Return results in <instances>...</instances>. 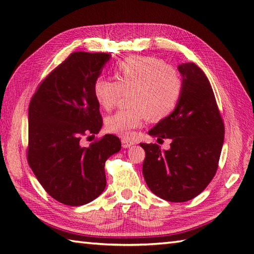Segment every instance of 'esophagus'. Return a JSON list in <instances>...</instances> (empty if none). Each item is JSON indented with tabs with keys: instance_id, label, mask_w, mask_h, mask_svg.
<instances>
[{
	"instance_id": "esophagus-1",
	"label": "esophagus",
	"mask_w": 254,
	"mask_h": 254,
	"mask_svg": "<svg viewBox=\"0 0 254 254\" xmlns=\"http://www.w3.org/2000/svg\"><path fill=\"white\" fill-rule=\"evenodd\" d=\"M121 143H122V147H123V148L130 147L131 145L134 144L133 141H131V139H127V138H122V139H121Z\"/></svg>"
}]
</instances>
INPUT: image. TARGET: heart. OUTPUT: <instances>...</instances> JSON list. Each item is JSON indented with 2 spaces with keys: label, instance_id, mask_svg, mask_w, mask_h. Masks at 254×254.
<instances>
[{
  "label": "heart",
  "instance_id": "obj_1",
  "mask_svg": "<svg viewBox=\"0 0 254 254\" xmlns=\"http://www.w3.org/2000/svg\"><path fill=\"white\" fill-rule=\"evenodd\" d=\"M117 80L98 77L94 95L99 106L111 110L118 104L122 90L127 91L131 107L107 118L106 130L122 138L133 135L145 119L157 122L168 117L179 101L183 79L178 68L155 57H131L115 68Z\"/></svg>",
  "mask_w": 254,
  "mask_h": 254
}]
</instances>
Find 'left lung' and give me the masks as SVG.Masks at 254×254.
Instances as JSON below:
<instances>
[{
    "mask_svg": "<svg viewBox=\"0 0 254 254\" xmlns=\"http://www.w3.org/2000/svg\"><path fill=\"white\" fill-rule=\"evenodd\" d=\"M182 93L176 109L148 133L171 138L170 149L157 144L139 145L145 150L143 175L156 195L169 202H186L197 196L218 168L225 126L212 86L194 63L178 66Z\"/></svg>",
    "mask_w": 254,
    "mask_h": 254,
    "instance_id": "1",
    "label": "left lung"
}]
</instances>
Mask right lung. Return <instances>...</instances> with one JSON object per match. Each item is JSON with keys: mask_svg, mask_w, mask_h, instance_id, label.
I'll list each match as a JSON object with an SVG mask.
<instances>
[{"mask_svg": "<svg viewBox=\"0 0 254 254\" xmlns=\"http://www.w3.org/2000/svg\"><path fill=\"white\" fill-rule=\"evenodd\" d=\"M109 59L102 52L71 53L39 84L29 104L27 160L46 192L69 206L100 195L106 160L121 149L112 134L87 147L80 142L102 127L94 83Z\"/></svg>", "mask_w": 254, "mask_h": 254, "instance_id": "right-lung-1", "label": "right lung"}]
</instances>
